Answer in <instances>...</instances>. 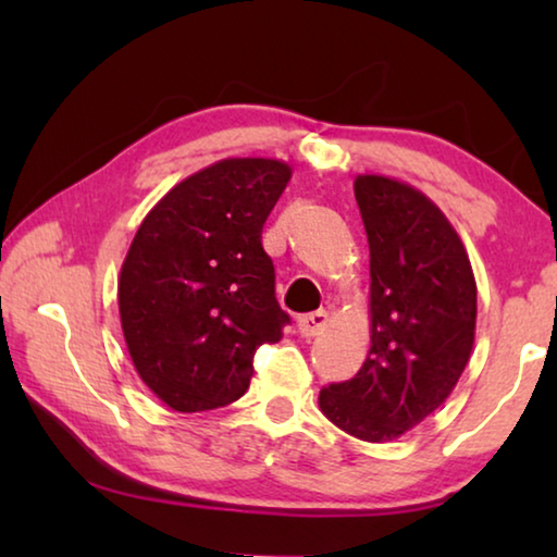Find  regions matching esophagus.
Listing matches in <instances>:
<instances>
[{"mask_svg":"<svg viewBox=\"0 0 557 557\" xmlns=\"http://www.w3.org/2000/svg\"><path fill=\"white\" fill-rule=\"evenodd\" d=\"M326 322H329V314L324 312V309H319V312H312V314L299 317L297 329H299V334L305 336V338H314V336H319V334L324 332Z\"/></svg>","mask_w":557,"mask_h":557,"instance_id":"1","label":"esophagus"}]
</instances>
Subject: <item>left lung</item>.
Listing matches in <instances>:
<instances>
[{
	"label": "left lung",
	"instance_id": "1",
	"mask_svg": "<svg viewBox=\"0 0 557 557\" xmlns=\"http://www.w3.org/2000/svg\"><path fill=\"white\" fill-rule=\"evenodd\" d=\"M371 250V348L351 381L319 393L336 428L388 442L445 403L471 356L476 280L455 225L420 188L358 174Z\"/></svg>",
	"mask_w": 557,
	"mask_h": 557
}]
</instances>
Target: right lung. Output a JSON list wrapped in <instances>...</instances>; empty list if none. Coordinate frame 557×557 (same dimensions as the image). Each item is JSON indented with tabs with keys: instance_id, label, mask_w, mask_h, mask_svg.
<instances>
[{
	"instance_id": "obj_1",
	"label": "right lung",
	"mask_w": 557,
	"mask_h": 557,
	"mask_svg": "<svg viewBox=\"0 0 557 557\" xmlns=\"http://www.w3.org/2000/svg\"><path fill=\"white\" fill-rule=\"evenodd\" d=\"M289 176L282 159H221L169 188L132 238L122 334L139 379L176 412L238 400L256 348L282 338L289 317L260 238Z\"/></svg>"
}]
</instances>
